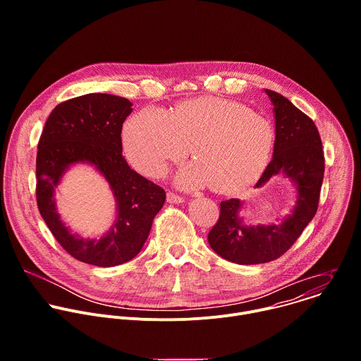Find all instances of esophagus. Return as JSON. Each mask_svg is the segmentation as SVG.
I'll use <instances>...</instances> for the list:
<instances>
[{"label":"esophagus","mask_w":361,"mask_h":361,"mask_svg":"<svg viewBox=\"0 0 361 361\" xmlns=\"http://www.w3.org/2000/svg\"><path fill=\"white\" fill-rule=\"evenodd\" d=\"M167 201L171 202V204H180V202L184 201V198H183L181 195L173 192V191H169V192H167Z\"/></svg>","instance_id":"obj_1"}]
</instances>
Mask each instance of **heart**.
Returning a JSON list of instances; mask_svg holds the SVG:
<instances>
[{"mask_svg": "<svg viewBox=\"0 0 361 361\" xmlns=\"http://www.w3.org/2000/svg\"><path fill=\"white\" fill-rule=\"evenodd\" d=\"M274 126L240 102L204 97L171 111L145 107L124 126L123 142L131 164L145 176H163L184 160L192 145L195 161L177 176L185 188L213 183L221 192L241 191L262 177L274 148Z\"/></svg>", "mask_w": 361, "mask_h": 361, "instance_id": "b5f03b06", "label": "heart"}]
</instances>
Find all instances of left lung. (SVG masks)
I'll list each match as a JSON object with an SVG mask.
<instances>
[{
	"label": "left lung",
	"mask_w": 361,
	"mask_h": 361,
	"mask_svg": "<svg viewBox=\"0 0 361 361\" xmlns=\"http://www.w3.org/2000/svg\"><path fill=\"white\" fill-rule=\"evenodd\" d=\"M266 92L276 116L274 154L255 187L284 173L297 185V205L281 224L247 227L238 219L241 202L237 198L221 201L209 243L223 259L235 264H263L281 257L317 213L323 184L324 151L316 124L281 94Z\"/></svg>",
	"instance_id": "1"
}]
</instances>
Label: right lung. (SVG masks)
<instances>
[{
    "instance_id": "right-lung-1",
    "label": "right lung",
    "mask_w": 361,
    "mask_h": 361,
    "mask_svg": "<svg viewBox=\"0 0 361 361\" xmlns=\"http://www.w3.org/2000/svg\"><path fill=\"white\" fill-rule=\"evenodd\" d=\"M131 106L127 98L99 92L67 99L51 111L38 141L35 194L39 214L70 255L98 267L134 259L166 201L164 188L131 170L123 157L121 130ZM78 161L94 164L118 198V221L97 242L71 235L55 212L54 188L65 169Z\"/></svg>"
}]
</instances>
